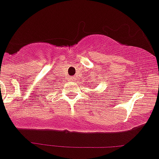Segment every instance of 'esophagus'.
Returning a JSON list of instances; mask_svg holds the SVG:
<instances>
[{
    "label": "esophagus",
    "instance_id": "esophagus-1",
    "mask_svg": "<svg viewBox=\"0 0 159 159\" xmlns=\"http://www.w3.org/2000/svg\"><path fill=\"white\" fill-rule=\"evenodd\" d=\"M69 80L74 81V80H75V78H74L73 76H70V77H69Z\"/></svg>",
    "mask_w": 159,
    "mask_h": 159
}]
</instances>
